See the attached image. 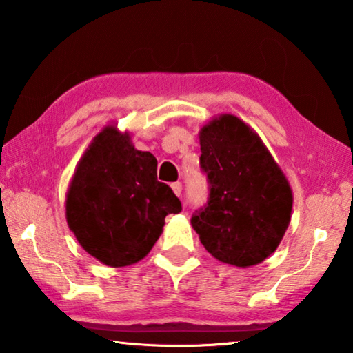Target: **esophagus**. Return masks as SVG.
I'll return each mask as SVG.
<instances>
[{
  "label": "esophagus",
  "instance_id": "obj_1",
  "mask_svg": "<svg viewBox=\"0 0 353 353\" xmlns=\"http://www.w3.org/2000/svg\"><path fill=\"white\" fill-rule=\"evenodd\" d=\"M171 187H172V191H174V193H176V196H179V198H181V196H182V183L181 182H174V183L171 185Z\"/></svg>",
  "mask_w": 353,
  "mask_h": 353
}]
</instances>
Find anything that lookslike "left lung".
<instances>
[{"label": "left lung", "instance_id": "1", "mask_svg": "<svg viewBox=\"0 0 353 353\" xmlns=\"http://www.w3.org/2000/svg\"><path fill=\"white\" fill-rule=\"evenodd\" d=\"M199 141L208 198L191 216L193 229L219 261L240 268L261 263L290 224L288 181L256 134L234 115L208 123Z\"/></svg>", "mask_w": 353, "mask_h": 353}]
</instances>
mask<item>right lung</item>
Here are the masks:
<instances>
[{
    "mask_svg": "<svg viewBox=\"0 0 353 353\" xmlns=\"http://www.w3.org/2000/svg\"><path fill=\"white\" fill-rule=\"evenodd\" d=\"M182 204L157 181V159L128 134L105 128L83 154L67 194V221L81 246L107 266L140 261Z\"/></svg>",
    "mask_w": 353,
    "mask_h": 353,
    "instance_id": "add662e5",
    "label": "right lung"
}]
</instances>
